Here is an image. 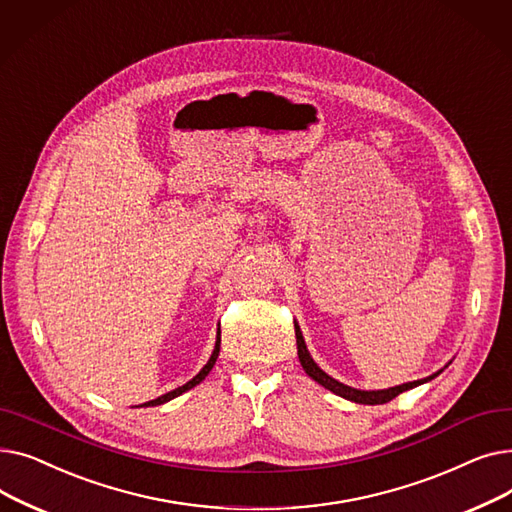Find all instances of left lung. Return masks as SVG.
Segmentation results:
<instances>
[{"mask_svg":"<svg viewBox=\"0 0 512 512\" xmlns=\"http://www.w3.org/2000/svg\"><path fill=\"white\" fill-rule=\"evenodd\" d=\"M294 334H297L299 361H301V365H303V369H305V373L309 375V378H313L319 386L328 388L330 392H334V394H338V396H342V398H346V400L359 402V405H384V402H390V400L396 398L400 392L411 390V388H415V386H419V384H425V382H429V380H434L436 375L440 373V371H438V373H434V375H429V378H425V380H417V382H409V384H400V386H394V388H388V390H357V388L344 386L342 382L330 378V375H328L324 369L317 367V363L311 359V355H309V351H307V344H305V340H303V332H301L297 321H294Z\"/></svg>","mask_w":512,"mask_h":512,"instance_id":"8db88e82","label":"left lung"}]
</instances>
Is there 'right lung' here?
Returning a JSON list of instances; mask_svg holds the SVG:
<instances>
[{
    "label": "right lung",
    "instance_id": "right-lung-1",
    "mask_svg": "<svg viewBox=\"0 0 512 512\" xmlns=\"http://www.w3.org/2000/svg\"><path fill=\"white\" fill-rule=\"evenodd\" d=\"M220 342H222V338H220V330H218V338H215V348H213V353H211L207 365L195 375V378H193L191 382H186L184 386H178L176 390H172V392H168V394H164V396H159V398H155V400H149V402H145V405H141V407H157V405H164V402H168V400L180 396L182 392L191 390V388H195L197 384H201V382L205 380V375H207V373L211 371V367L215 365V359H218V355H220Z\"/></svg>",
    "mask_w": 512,
    "mask_h": 512
}]
</instances>
